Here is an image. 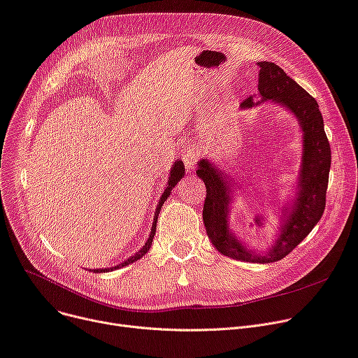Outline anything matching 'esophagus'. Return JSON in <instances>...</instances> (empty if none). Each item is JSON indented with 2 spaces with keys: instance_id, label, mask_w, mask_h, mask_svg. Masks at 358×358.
<instances>
[{
  "instance_id": "1",
  "label": "esophagus",
  "mask_w": 358,
  "mask_h": 358,
  "mask_svg": "<svg viewBox=\"0 0 358 358\" xmlns=\"http://www.w3.org/2000/svg\"><path fill=\"white\" fill-rule=\"evenodd\" d=\"M197 159H199V154H197L194 150L187 148V150L182 151V161H184V164H185V169H187L188 173L194 171Z\"/></svg>"
}]
</instances>
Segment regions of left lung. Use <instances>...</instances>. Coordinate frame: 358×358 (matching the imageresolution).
<instances>
[{
	"label": "left lung",
	"instance_id": "8db88e82",
	"mask_svg": "<svg viewBox=\"0 0 358 358\" xmlns=\"http://www.w3.org/2000/svg\"><path fill=\"white\" fill-rule=\"evenodd\" d=\"M257 66L260 101L253 102L255 96H250L241 103V109H252L264 102L280 105L295 115L302 132V157L295 194L282 206L280 211L276 210L279 227L266 252L252 250L230 227L231 203L237 192L234 178L208 158L199 161L197 177L207 189L203 222L213 246L236 260L272 264L291 253L320 222L325 208L331 148L324 131L322 115L311 94L287 76L278 64L259 62Z\"/></svg>",
	"mask_w": 358,
	"mask_h": 358
}]
</instances>
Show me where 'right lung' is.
<instances>
[{"instance_id":"add662e5","label":"right lung","mask_w":358,"mask_h":358,"mask_svg":"<svg viewBox=\"0 0 358 358\" xmlns=\"http://www.w3.org/2000/svg\"><path fill=\"white\" fill-rule=\"evenodd\" d=\"M184 173H185V169H184V164L182 161L177 159L173 166H171V171H170V177H169V182H166V187L164 189V193L161 194L159 197V201L157 204V208H155V213H154V222H152V229H151V233L148 236V239L145 242V245L142 246L134 256H129L128 259H125L122 264H119L116 266H112V268H105V269H89L90 272H94V273H103V272H109V271H115V269H119V268H124V266H128L131 264H134V262H136L138 259H141L142 256H145L147 252L150 250L151 245H152V239H154V234H155V230H157V220H158V214L161 211V207L162 204L165 203V200L170 197L173 188L177 185V182L184 177Z\"/></svg>"}]
</instances>
